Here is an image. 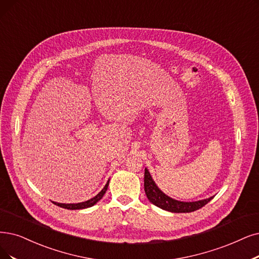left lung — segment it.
Returning <instances> with one entry per match:
<instances>
[{"label":"left lung","instance_id":"8db88e82","mask_svg":"<svg viewBox=\"0 0 259 259\" xmlns=\"http://www.w3.org/2000/svg\"><path fill=\"white\" fill-rule=\"evenodd\" d=\"M144 191H146L147 198L149 201L157 207L167 210L170 212H192L202 208L209 201L213 199V196H210L208 199L199 200L194 202H182L174 200L165 193H163L155 184L152 179L149 170L144 169Z\"/></svg>","mask_w":259,"mask_h":259}]
</instances>
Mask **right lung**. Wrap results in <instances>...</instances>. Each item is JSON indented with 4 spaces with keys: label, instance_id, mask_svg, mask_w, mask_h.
I'll list each match as a JSON object with an SVG mask.
<instances>
[{
    "label": "right lung",
    "instance_id": "add662e5",
    "mask_svg": "<svg viewBox=\"0 0 259 259\" xmlns=\"http://www.w3.org/2000/svg\"><path fill=\"white\" fill-rule=\"evenodd\" d=\"M108 185H109V180L107 181L106 185L104 186V188H103L96 196H94V198H92V199H90L88 201H85V202L75 203V204H63V203H57V202H53V203L55 205L59 206V207H63V208H66V209H71V210L88 208V207H91V206H94L95 204H97L103 198V195L105 194V192H106V190L108 188Z\"/></svg>",
    "mask_w": 259,
    "mask_h": 259
}]
</instances>
